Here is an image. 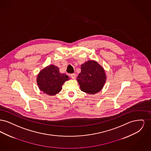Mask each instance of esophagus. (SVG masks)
Instances as JSON below:
<instances>
[{"label": "esophagus", "instance_id": "1", "mask_svg": "<svg viewBox=\"0 0 151 151\" xmlns=\"http://www.w3.org/2000/svg\"><path fill=\"white\" fill-rule=\"evenodd\" d=\"M71 77L72 78V79H75V78H76V74H75V73H72V74H71Z\"/></svg>", "mask_w": 151, "mask_h": 151}]
</instances>
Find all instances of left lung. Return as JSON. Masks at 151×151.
Listing matches in <instances>:
<instances>
[{
    "mask_svg": "<svg viewBox=\"0 0 151 151\" xmlns=\"http://www.w3.org/2000/svg\"><path fill=\"white\" fill-rule=\"evenodd\" d=\"M106 79V74L102 66L96 61L88 60L81 65V72L77 81L81 91L94 94L102 89Z\"/></svg>",
    "mask_w": 151,
    "mask_h": 151,
    "instance_id": "left-lung-1",
    "label": "left lung"
}]
</instances>
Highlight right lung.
I'll return each instance as SVG.
<instances>
[{"label":"right lung","instance_id":"obj_1","mask_svg":"<svg viewBox=\"0 0 151 151\" xmlns=\"http://www.w3.org/2000/svg\"><path fill=\"white\" fill-rule=\"evenodd\" d=\"M69 77L61 73L57 66L49 65L42 70L37 78L39 89L49 96H54L62 89V86Z\"/></svg>","mask_w":151,"mask_h":151}]
</instances>
